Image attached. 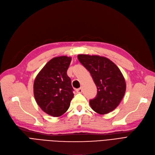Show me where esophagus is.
I'll list each match as a JSON object with an SVG mask.
<instances>
[{
	"label": "esophagus",
	"instance_id": "34e87169",
	"mask_svg": "<svg viewBox=\"0 0 155 155\" xmlns=\"http://www.w3.org/2000/svg\"><path fill=\"white\" fill-rule=\"evenodd\" d=\"M76 92H77V93H78V94H81V93H82V92H83V89H82L81 88H78V89H77V90H76Z\"/></svg>",
	"mask_w": 155,
	"mask_h": 155
}]
</instances>
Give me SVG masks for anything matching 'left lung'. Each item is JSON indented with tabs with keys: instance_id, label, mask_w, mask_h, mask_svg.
Returning <instances> with one entry per match:
<instances>
[{
	"instance_id": "left-lung-1",
	"label": "left lung",
	"mask_w": 155,
	"mask_h": 155,
	"mask_svg": "<svg viewBox=\"0 0 155 155\" xmlns=\"http://www.w3.org/2000/svg\"><path fill=\"white\" fill-rule=\"evenodd\" d=\"M78 58L93 78L97 96L90 101L91 109L100 114L114 110L125 95L126 83L119 68L109 59L98 55L78 54Z\"/></svg>"
}]
</instances>
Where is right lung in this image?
<instances>
[{
    "label": "right lung",
    "mask_w": 155,
    "mask_h": 155,
    "mask_svg": "<svg viewBox=\"0 0 155 155\" xmlns=\"http://www.w3.org/2000/svg\"><path fill=\"white\" fill-rule=\"evenodd\" d=\"M71 60L67 56L52 58L35 79V101L45 113L53 117L64 114L74 97L71 80L67 74Z\"/></svg>",
    "instance_id": "right-lung-1"
}]
</instances>
